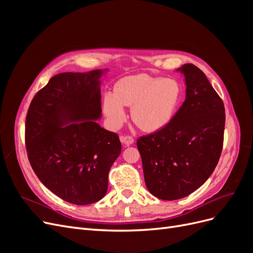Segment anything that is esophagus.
I'll return each mask as SVG.
<instances>
[{"instance_id": "esophagus-1", "label": "esophagus", "mask_w": 253, "mask_h": 253, "mask_svg": "<svg viewBox=\"0 0 253 253\" xmlns=\"http://www.w3.org/2000/svg\"><path fill=\"white\" fill-rule=\"evenodd\" d=\"M120 141L126 145H131L134 142V138L131 136H120Z\"/></svg>"}]
</instances>
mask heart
<instances>
[{
    "mask_svg": "<svg viewBox=\"0 0 253 253\" xmlns=\"http://www.w3.org/2000/svg\"><path fill=\"white\" fill-rule=\"evenodd\" d=\"M180 83L171 78L152 77L147 74L120 79L103 97L102 109L113 127L126 119L125 106H132L131 117L145 132H156L172 121L181 100Z\"/></svg>",
    "mask_w": 253,
    "mask_h": 253,
    "instance_id": "heart-1",
    "label": "heart"
}]
</instances>
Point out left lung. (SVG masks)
<instances>
[{"instance_id":"left-lung-1","label":"left lung","mask_w":253,"mask_h":253,"mask_svg":"<svg viewBox=\"0 0 253 253\" xmlns=\"http://www.w3.org/2000/svg\"><path fill=\"white\" fill-rule=\"evenodd\" d=\"M176 71L185 77V101L166 127L137 140L145 186L164 201L179 200L203 186L224 140V103L206 75L190 63Z\"/></svg>"}]
</instances>
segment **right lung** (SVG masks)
<instances>
[{"label":"right lung","mask_w":253,"mask_h":253,"mask_svg":"<svg viewBox=\"0 0 253 253\" xmlns=\"http://www.w3.org/2000/svg\"><path fill=\"white\" fill-rule=\"evenodd\" d=\"M108 71L53 76L28 109L29 163L43 185L67 203L83 206L103 198L121 153L118 135L97 122L102 116L101 78Z\"/></svg>","instance_id":"right-lung-1"}]
</instances>
